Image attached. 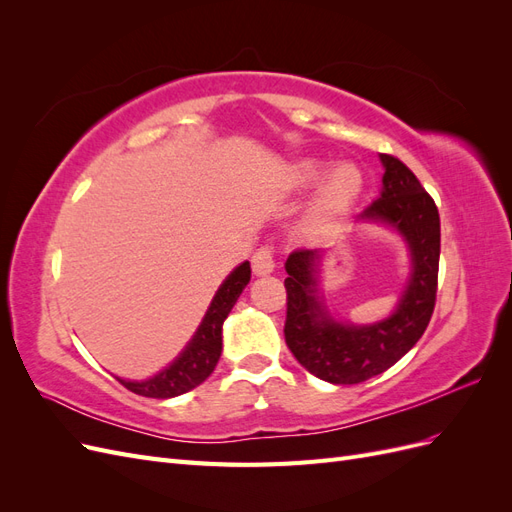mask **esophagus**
<instances>
[{
	"label": "esophagus",
	"mask_w": 512,
	"mask_h": 512,
	"mask_svg": "<svg viewBox=\"0 0 512 512\" xmlns=\"http://www.w3.org/2000/svg\"><path fill=\"white\" fill-rule=\"evenodd\" d=\"M252 269L256 275H269L275 269V260H273V252L269 245H262L254 252L252 256Z\"/></svg>",
	"instance_id": "34e87169"
}]
</instances>
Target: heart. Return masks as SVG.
<instances>
[{"label": "heart", "instance_id": "b5f03b06", "mask_svg": "<svg viewBox=\"0 0 512 512\" xmlns=\"http://www.w3.org/2000/svg\"><path fill=\"white\" fill-rule=\"evenodd\" d=\"M324 170H327L324 164L307 160L299 164L294 179H297V185H301V188H309V185L320 181ZM363 183L365 179L359 166L350 162L333 166L320 183L314 203L309 207L307 228L318 232L335 226L356 205V200H359L363 192Z\"/></svg>", "mask_w": 512, "mask_h": 512}]
</instances>
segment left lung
Wrapping results in <instances>:
<instances>
[{
	"label": "left lung",
	"mask_w": 512,
	"mask_h": 512,
	"mask_svg": "<svg viewBox=\"0 0 512 512\" xmlns=\"http://www.w3.org/2000/svg\"><path fill=\"white\" fill-rule=\"evenodd\" d=\"M380 162L382 192L356 222L389 226L408 245L410 277L393 314L371 324L333 318L318 288L324 252L297 250L286 260V344L309 374L331 384H359L393 367L421 339L436 305L438 207L404 162L386 153Z\"/></svg>",
	"instance_id": "1"
}]
</instances>
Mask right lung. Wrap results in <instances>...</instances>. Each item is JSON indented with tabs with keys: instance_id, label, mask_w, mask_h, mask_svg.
<instances>
[{
	"instance_id": "obj_1",
	"label": "right lung",
	"mask_w": 512,
	"mask_h": 512,
	"mask_svg": "<svg viewBox=\"0 0 512 512\" xmlns=\"http://www.w3.org/2000/svg\"><path fill=\"white\" fill-rule=\"evenodd\" d=\"M250 277L252 269L247 260L241 262V265L226 277L218 292H215V297L194 337L168 367H164L156 376H151L147 380H117L126 386L128 391L153 399L177 397L196 389L198 384H203L220 361L222 324L228 318L230 309L235 307L243 288L250 284Z\"/></svg>"
}]
</instances>
